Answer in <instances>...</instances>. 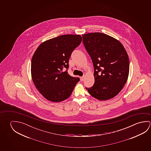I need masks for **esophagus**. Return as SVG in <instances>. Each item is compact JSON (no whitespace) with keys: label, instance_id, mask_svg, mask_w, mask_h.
<instances>
[{"label":"esophagus","instance_id":"34e87169","mask_svg":"<svg viewBox=\"0 0 151 151\" xmlns=\"http://www.w3.org/2000/svg\"><path fill=\"white\" fill-rule=\"evenodd\" d=\"M80 79H81V82H83V81H84V77H80Z\"/></svg>","mask_w":151,"mask_h":151}]
</instances>
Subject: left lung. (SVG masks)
Segmentation results:
<instances>
[{
    "label": "left lung",
    "mask_w": 151,
    "mask_h": 151,
    "mask_svg": "<svg viewBox=\"0 0 151 151\" xmlns=\"http://www.w3.org/2000/svg\"><path fill=\"white\" fill-rule=\"evenodd\" d=\"M82 37L94 68V84L86 89L99 101L111 99L121 91L128 78L129 62L126 50L118 40L103 33H88Z\"/></svg>",
    "instance_id": "1"
}]
</instances>
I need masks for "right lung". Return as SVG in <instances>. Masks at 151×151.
I'll return each mask as SVG.
<instances>
[{
	"instance_id": "right-lung-1",
	"label": "right lung",
	"mask_w": 151,
	"mask_h": 151,
	"mask_svg": "<svg viewBox=\"0 0 151 151\" xmlns=\"http://www.w3.org/2000/svg\"><path fill=\"white\" fill-rule=\"evenodd\" d=\"M82 40L81 35H61L42 42L36 50L32 60V77L47 100L60 102L67 99L79 82V78L70 76L67 69L72 52Z\"/></svg>"
}]
</instances>
